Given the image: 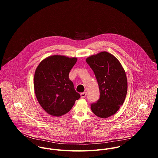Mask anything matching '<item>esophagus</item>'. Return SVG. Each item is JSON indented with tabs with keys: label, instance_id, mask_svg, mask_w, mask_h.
Masks as SVG:
<instances>
[{
	"label": "esophagus",
	"instance_id": "esophagus-1",
	"mask_svg": "<svg viewBox=\"0 0 158 158\" xmlns=\"http://www.w3.org/2000/svg\"><path fill=\"white\" fill-rule=\"evenodd\" d=\"M86 96H87V93H86V92H84V93H81V98H85Z\"/></svg>",
	"mask_w": 158,
	"mask_h": 158
}]
</instances>
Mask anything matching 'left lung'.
Instances as JSON below:
<instances>
[{
  "label": "left lung",
  "mask_w": 158,
  "mask_h": 158,
  "mask_svg": "<svg viewBox=\"0 0 158 158\" xmlns=\"http://www.w3.org/2000/svg\"><path fill=\"white\" fill-rule=\"evenodd\" d=\"M85 61L94 73L100 91L99 99L91 109L98 117L109 118L124 102L127 91L126 72L119 60L106 51L89 56Z\"/></svg>",
  "instance_id": "1"
}]
</instances>
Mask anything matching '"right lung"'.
<instances>
[{"label":"right lung","mask_w":158,"mask_h":158,"mask_svg":"<svg viewBox=\"0 0 158 158\" xmlns=\"http://www.w3.org/2000/svg\"><path fill=\"white\" fill-rule=\"evenodd\" d=\"M77 57L53 55L38 65L34 77L36 98L49 114L59 117L67 113L81 97L69 78Z\"/></svg>","instance_id":"1"}]
</instances>
